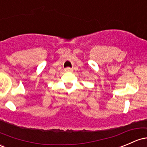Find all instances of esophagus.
Wrapping results in <instances>:
<instances>
[{
  "label": "esophagus",
  "instance_id": "esophagus-1",
  "mask_svg": "<svg viewBox=\"0 0 147 147\" xmlns=\"http://www.w3.org/2000/svg\"><path fill=\"white\" fill-rule=\"evenodd\" d=\"M65 71L67 72H72L73 71V69H71V68H70V67H67V68H66Z\"/></svg>",
  "mask_w": 147,
  "mask_h": 147
}]
</instances>
